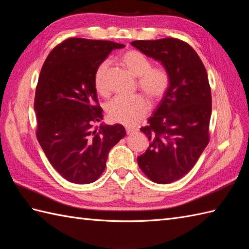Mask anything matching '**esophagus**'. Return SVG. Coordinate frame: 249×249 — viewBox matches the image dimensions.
Instances as JSON below:
<instances>
[{"label": "esophagus", "instance_id": "1", "mask_svg": "<svg viewBox=\"0 0 249 249\" xmlns=\"http://www.w3.org/2000/svg\"><path fill=\"white\" fill-rule=\"evenodd\" d=\"M135 131H136V129H135V128H133V127H126V133H127V135L134 134Z\"/></svg>", "mask_w": 249, "mask_h": 249}]
</instances>
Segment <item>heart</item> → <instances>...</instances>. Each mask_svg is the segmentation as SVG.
<instances>
[{"label":"heart","mask_w":249,"mask_h":249,"mask_svg":"<svg viewBox=\"0 0 249 249\" xmlns=\"http://www.w3.org/2000/svg\"><path fill=\"white\" fill-rule=\"evenodd\" d=\"M122 64L130 73L138 77V86L147 96L153 100L160 99L169 87V75L163 67H151L150 59L137 50H128L121 57ZM110 63H100L94 73V84L96 91L107 95V72ZM109 119L115 123L126 126H136L146 115L150 109V103L143 95H135L133 97L118 96L107 105Z\"/></svg>","instance_id":"heart-1"}]
</instances>
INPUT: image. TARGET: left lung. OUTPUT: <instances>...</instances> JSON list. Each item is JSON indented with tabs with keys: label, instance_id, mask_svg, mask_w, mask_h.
<instances>
[{
	"label": "left lung",
	"instance_id": "left-lung-1",
	"mask_svg": "<svg viewBox=\"0 0 249 249\" xmlns=\"http://www.w3.org/2000/svg\"><path fill=\"white\" fill-rule=\"evenodd\" d=\"M131 45L160 61L169 75L165 95L147 125L140 128L150 146L138 157V165L154 183H172L188 173L210 141L208 73L197 52L183 40L169 37Z\"/></svg>",
	"mask_w": 249,
	"mask_h": 249
}]
</instances>
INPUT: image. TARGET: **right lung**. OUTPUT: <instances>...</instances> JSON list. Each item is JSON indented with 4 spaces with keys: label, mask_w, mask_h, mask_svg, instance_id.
Wrapping results in <instances>:
<instances>
[{
    "label": "right lung",
    "mask_w": 249,
    "mask_h": 249,
    "mask_svg": "<svg viewBox=\"0 0 249 249\" xmlns=\"http://www.w3.org/2000/svg\"><path fill=\"white\" fill-rule=\"evenodd\" d=\"M109 40L68 38L47 57L37 82L36 137L55 170L67 181L89 184L102 176L109 151L126 136L123 125L103 120L94 73L114 49Z\"/></svg>",
    "instance_id": "right-lung-1"
}]
</instances>
